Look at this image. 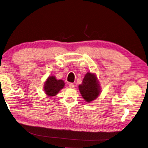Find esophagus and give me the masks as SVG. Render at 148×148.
Returning <instances> with one entry per match:
<instances>
[{
    "mask_svg": "<svg viewBox=\"0 0 148 148\" xmlns=\"http://www.w3.org/2000/svg\"><path fill=\"white\" fill-rule=\"evenodd\" d=\"M69 87L71 88H73L75 87V85L73 83H71L69 84Z\"/></svg>",
    "mask_w": 148,
    "mask_h": 148,
    "instance_id": "1",
    "label": "esophagus"
}]
</instances>
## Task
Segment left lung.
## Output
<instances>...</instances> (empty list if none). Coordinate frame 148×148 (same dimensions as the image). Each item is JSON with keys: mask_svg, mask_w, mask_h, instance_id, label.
I'll return each mask as SVG.
<instances>
[{"mask_svg": "<svg viewBox=\"0 0 148 148\" xmlns=\"http://www.w3.org/2000/svg\"><path fill=\"white\" fill-rule=\"evenodd\" d=\"M79 90L85 101L89 103L99 96L101 92V84L97 75L88 72L84 75L82 83L79 84Z\"/></svg>", "mask_w": 148, "mask_h": 148, "instance_id": "1", "label": "left lung"}]
</instances>
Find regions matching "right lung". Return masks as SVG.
I'll return each mask as SVG.
<instances>
[{
  "instance_id": "obj_1",
  "label": "right lung",
  "mask_w": 148,
  "mask_h": 148,
  "mask_svg": "<svg viewBox=\"0 0 148 148\" xmlns=\"http://www.w3.org/2000/svg\"><path fill=\"white\" fill-rule=\"evenodd\" d=\"M44 91L49 97L56 96L65 86V82L62 79H57L55 76L51 75L46 79L44 84Z\"/></svg>"
}]
</instances>
